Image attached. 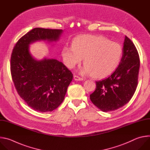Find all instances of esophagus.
I'll use <instances>...</instances> for the list:
<instances>
[{"mask_svg":"<svg viewBox=\"0 0 150 150\" xmlns=\"http://www.w3.org/2000/svg\"><path fill=\"white\" fill-rule=\"evenodd\" d=\"M74 79L76 81H81V80H83V79L82 77H80L79 76H74Z\"/></svg>","mask_w":150,"mask_h":150,"instance_id":"1","label":"esophagus"}]
</instances>
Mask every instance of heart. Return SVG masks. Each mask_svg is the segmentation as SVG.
Returning <instances> with one entry per match:
<instances>
[{
  "instance_id": "b5f03b06",
  "label": "heart",
  "mask_w": 150,
  "mask_h": 150,
  "mask_svg": "<svg viewBox=\"0 0 150 150\" xmlns=\"http://www.w3.org/2000/svg\"><path fill=\"white\" fill-rule=\"evenodd\" d=\"M62 54L68 68H74L84 58L85 66L81 73L103 78L113 73L118 66L122 48L119 43L109 41L105 37L86 35L75 38L72 47L64 46Z\"/></svg>"
}]
</instances>
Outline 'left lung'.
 Masks as SVG:
<instances>
[{
	"instance_id": "1",
	"label": "left lung",
	"mask_w": 150,
	"mask_h": 150,
	"mask_svg": "<svg viewBox=\"0 0 150 150\" xmlns=\"http://www.w3.org/2000/svg\"><path fill=\"white\" fill-rule=\"evenodd\" d=\"M139 65L138 51L125 36L121 62L111 75L96 82V90L90 95L92 102L103 112L115 110L126 105L136 91Z\"/></svg>"
}]
</instances>
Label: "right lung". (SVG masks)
<instances>
[{
	"label": "right lung",
	"mask_w": 150,
	"mask_h": 150,
	"mask_svg": "<svg viewBox=\"0 0 150 150\" xmlns=\"http://www.w3.org/2000/svg\"><path fill=\"white\" fill-rule=\"evenodd\" d=\"M62 29L35 28L15 44L11 58V71L20 97L35 110L51 112L64 99L73 79L72 73L55 59L38 61L29 52V44L37 41H57Z\"/></svg>",
	"instance_id": "right-lung-1"
}]
</instances>
